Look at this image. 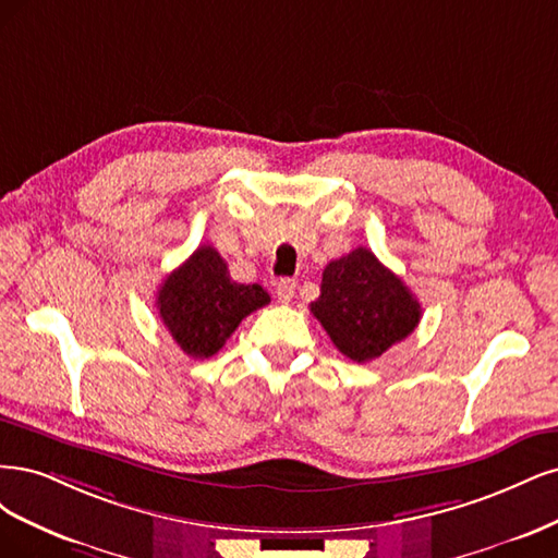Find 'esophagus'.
Instances as JSON below:
<instances>
[{
    "label": "esophagus",
    "instance_id": "obj_1",
    "mask_svg": "<svg viewBox=\"0 0 558 558\" xmlns=\"http://www.w3.org/2000/svg\"><path fill=\"white\" fill-rule=\"evenodd\" d=\"M294 292H296V280H292V278H280L278 280L276 294H278L280 303H290L294 299Z\"/></svg>",
    "mask_w": 558,
    "mask_h": 558
}]
</instances>
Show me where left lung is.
Segmentation results:
<instances>
[{"label":"left lung","instance_id":"obj_1","mask_svg":"<svg viewBox=\"0 0 558 558\" xmlns=\"http://www.w3.org/2000/svg\"><path fill=\"white\" fill-rule=\"evenodd\" d=\"M311 313L340 352L366 364L415 331L422 305L371 250L354 247L327 264Z\"/></svg>","mask_w":558,"mask_h":558}]
</instances>
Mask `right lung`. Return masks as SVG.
<instances>
[{"mask_svg":"<svg viewBox=\"0 0 558 558\" xmlns=\"http://www.w3.org/2000/svg\"><path fill=\"white\" fill-rule=\"evenodd\" d=\"M271 301L262 284L231 280L213 245H199L157 292V311L181 350L194 359L220 352L241 319Z\"/></svg>","mask_w":558,"mask_h":558,"instance_id":"add662e5","label":"right lung"}]
</instances>
